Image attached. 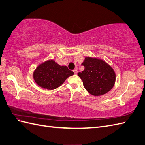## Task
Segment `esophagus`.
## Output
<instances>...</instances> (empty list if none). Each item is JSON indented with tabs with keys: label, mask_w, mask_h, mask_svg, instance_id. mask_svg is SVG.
I'll use <instances>...</instances> for the list:
<instances>
[{
	"label": "esophagus",
	"mask_w": 145,
	"mask_h": 145,
	"mask_svg": "<svg viewBox=\"0 0 145 145\" xmlns=\"http://www.w3.org/2000/svg\"><path fill=\"white\" fill-rule=\"evenodd\" d=\"M73 71H74V74H77V70L76 69H74L73 70Z\"/></svg>",
	"instance_id": "obj_1"
}]
</instances>
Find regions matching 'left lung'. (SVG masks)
I'll use <instances>...</instances> for the list:
<instances>
[{
  "label": "left lung",
  "instance_id": "left-lung-1",
  "mask_svg": "<svg viewBox=\"0 0 145 145\" xmlns=\"http://www.w3.org/2000/svg\"><path fill=\"white\" fill-rule=\"evenodd\" d=\"M81 65L85 68L77 74L89 93L100 96L113 88L116 79L115 71L103 59L87 56Z\"/></svg>",
  "mask_w": 145,
  "mask_h": 145
}]
</instances>
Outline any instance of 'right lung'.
I'll return each mask as SVG.
<instances>
[{
    "label": "right lung",
    "mask_w": 145,
    "mask_h": 145,
    "mask_svg": "<svg viewBox=\"0 0 145 145\" xmlns=\"http://www.w3.org/2000/svg\"><path fill=\"white\" fill-rule=\"evenodd\" d=\"M74 74V72L69 70L66 66H60L54 59H48L38 65L33 72V78L40 87L54 90Z\"/></svg>",
    "instance_id": "right-lung-1"
}]
</instances>
